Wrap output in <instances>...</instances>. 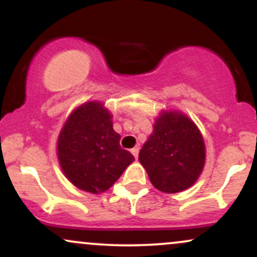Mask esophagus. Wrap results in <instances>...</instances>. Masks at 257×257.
Masks as SVG:
<instances>
[{
	"label": "esophagus",
	"mask_w": 257,
	"mask_h": 257,
	"mask_svg": "<svg viewBox=\"0 0 257 257\" xmlns=\"http://www.w3.org/2000/svg\"><path fill=\"white\" fill-rule=\"evenodd\" d=\"M132 153H133V156L135 157V159H138V157H139V149H138V147H134V149L132 150Z\"/></svg>",
	"instance_id": "esophagus-1"
}]
</instances>
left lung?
I'll use <instances>...</instances> for the list:
<instances>
[{"label":"left lung","instance_id":"obj_1","mask_svg":"<svg viewBox=\"0 0 257 257\" xmlns=\"http://www.w3.org/2000/svg\"><path fill=\"white\" fill-rule=\"evenodd\" d=\"M152 185L176 193L191 187L205 163V146L197 125L179 111H163L139 153Z\"/></svg>","mask_w":257,"mask_h":257}]
</instances>
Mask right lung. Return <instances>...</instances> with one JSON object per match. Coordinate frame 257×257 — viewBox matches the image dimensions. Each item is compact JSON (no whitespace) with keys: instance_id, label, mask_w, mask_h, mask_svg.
Here are the masks:
<instances>
[{"instance_id":"obj_1","label":"right lung","mask_w":257,"mask_h":257,"mask_svg":"<svg viewBox=\"0 0 257 257\" xmlns=\"http://www.w3.org/2000/svg\"><path fill=\"white\" fill-rule=\"evenodd\" d=\"M119 140L111 113L101 102L78 106L58 138V159L65 176L85 192H105L134 161Z\"/></svg>"}]
</instances>
